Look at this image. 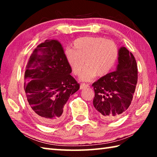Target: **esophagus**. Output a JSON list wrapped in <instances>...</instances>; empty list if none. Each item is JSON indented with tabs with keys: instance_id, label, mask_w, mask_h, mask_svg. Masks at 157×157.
I'll return each instance as SVG.
<instances>
[{
	"instance_id": "esophagus-1",
	"label": "esophagus",
	"mask_w": 157,
	"mask_h": 157,
	"mask_svg": "<svg viewBox=\"0 0 157 157\" xmlns=\"http://www.w3.org/2000/svg\"><path fill=\"white\" fill-rule=\"evenodd\" d=\"M89 85L88 84H81L80 85V89H84L85 88H86V87H88Z\"/></svg>"
}]
</instances>
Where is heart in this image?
I'll use <instances>...</instances> for the list:
<instances>
[{"mask_svg":"<svg viewBox=\"0 0 157 157\" xmlns=\"http://www.w3.org/2000/svg\"><path fill=\"white\" fill-rule=\"evenodd\" d=\"M73 48L65 50V57L73 73L88 81L96 75L102 77L110 72L118 58L119 51L116 43L100 36H85L74 41ZM85 62H84V61Z\"/></svg>","mask_w":157,"mask_h":157,"instance_id":"1","label":"heart"}]
</instances>
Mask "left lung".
<instances>
[{
  "mask_svg": "<svg viewBox=\"0 0 157 157\" xmlns=\"http://www.w3.org/2000/svg\"><path fill=\"white\" fill-rule=\"evenodd\" d=\"M138 81L136 59L125 47L119 50L117 69L92 84L94 106L105 121L120 118L131 105Z\"/></svg>",
  "mask_w": 157,
  "mask_h": 157,
  "instance_id": "obj_1",
  "label": "left lung"
}]
</instances>
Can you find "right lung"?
Segmentation results:
<instances>
[{
    "mask_svg": "<svg viewBox=\"0 0 157 157\" xmlns=\"http://www.w3.org/2000/svg\"><path fill=\"white\" fill-rule=\"evenodd\" d=\"M72 72L64 50L56 39L46 40L36 46L29 58L24 75V91L33 115L46 125L59 123L64 107L79 84Z\"/></svg>",
    "mask_w": 157,
    "mask_h": 157,
    "instance_id": "add662e5",
    "label": "right lung"
}]
</instances>
